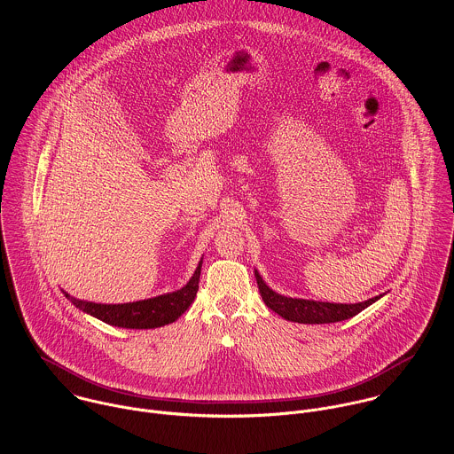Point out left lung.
Returning a JSON list of instances; mask_svg holds the SVG:
<instances>
[{
  "instance_id": "left-lung-1",
  "label": "left lung",
  "mask_w": 454,
  "mask_h": 454,
  "mask_svg": "<svg viewBox=\"0 0 454 454\" xmlns=\"http://www.w3.org/2000/svg\"><path fill=\"white\" fill-rule=\"evenodd\" d=\"M257 285H259L262 301L269 309L278 313L281 318L295 324H335L348 318H353L376 301H380L383 295L372 297L364 302L356 304H337V302H322V301H311V299H295V297H285L281 294H276L272 288L265 285L259 270H255Z\"/></svg>"
}]
</instances>
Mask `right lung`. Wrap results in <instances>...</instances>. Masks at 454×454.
I'll return each instance as SVG.
<instances>
[{
    "label": "right lung",
    "instance_id": "right-lung-1",
    "mask_svg": "<svg viewBox=\"0 0 454 454\" xmlns=\"http://www.w3.org/2000/svg\"><path fill=\"white\" fill-rule=\"evenodd\" d=\"M202 259L195 267L192 278L176 292L162 294L152 299L126 302V304H98L89 301H80L65 294L74 308L80 311L114 326L122 328H157L164 325L176 322L194 302L195 294L199 290V276H200Z\"/></svg>",
    "mask_w": 454,
    "mask_h": 454
}]
</instances>
